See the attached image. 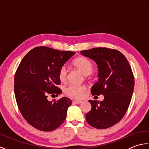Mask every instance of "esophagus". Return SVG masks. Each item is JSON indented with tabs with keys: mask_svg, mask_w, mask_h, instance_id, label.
<instances>
[{
	"mask_svg": "<svg viewBox=\"0 0 149 149\" xmlns=\"http://www.w3.org/2000/svg\"><path fill=\"white\" fill-rule=\"evenodd\" d=\"M74 102L76 104H79L82 103V101L81 100H74Z\"/></svg>",
	"mask_w": 149,
	"mask_h": 149,
	"instance_id": "1",
	"label": "esophagus"
}]
</instances>
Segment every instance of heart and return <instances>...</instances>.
Here are the masks:
<instances>
[{"instance_id": "b5f03b06", "label": "heart", "mask_w": 149, "mask_h": 149, "mask_svg": "<svg viewBox=\"0 0 149 149\" xmlns=\"http://www.w3.org/2000/svg\"><path fill=\"white\" fill-rule=\"evenodd\" d=\"M72 65L84 75L91 74L93 71V66L92 63L85 57L81 56L75 58L73 61ZM58 77L59 81L61 83L66 82V79H67V71L65 66H63L59 69ZM86 91V88L84 86H77V85L71 84L65 88V93L71 97L80 99L83 96Z\"/></svg>"}]
</instances>
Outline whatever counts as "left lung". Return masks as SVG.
Instances as JSON below:
<instances>
[{
	"mask_svg": "<svg viewBox=\"0 0 149 149\" xmlns=\"http://www.w3.org/2000/svg\"><path fill=\"white\" fill-rule=\"evenodd\" d=\"M81 54L97 65L99 79L91 87V94L104 97L101 102L89 100L91 109L86 115V121L97 129L112 127L125 115L131 102L134 86L131 66L123 54L115 49L99 47Z\"/></svg>",
	"mask_w": 149,
	"mask_h": 149,
	"instance_id": "8db88e82",
	"label": "left lung"
}]
</instances>
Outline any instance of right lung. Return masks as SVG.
<instances>
[{
	"label": "right lung",
	"mask_w": 149,
	"mask_h": 149,
	"mask_svg": "<svg viewBox=\"0 0 149 149\" xmlns=\"http://www.w3.org/2000/svg\"><path fill=\"white\" fill-rule=\"evenodd\" d=\"M75 54L38 47L22 59L15 75V95L21 114L33 127L51 131L65 121L72 100L64 97L53 102L47 97L62 93L57 86L59 70Z\"/></svg>",
	"instance_id": "add662e5"
}]
</instances>
